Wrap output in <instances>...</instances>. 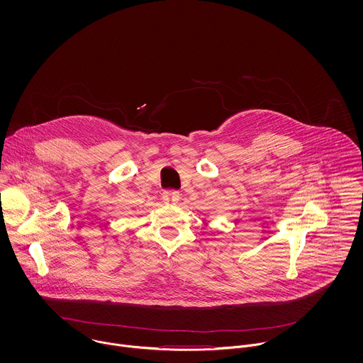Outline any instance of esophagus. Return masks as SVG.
<instances>
[{"instance_id": "34e87169", "label": "esophagus", "mask_w": 363, "mask_h": 363, "mask_svg": "<svg viewBox=\"0 0 363 363\" xmlns=\"http://www.w3.org/2000/svg\"><path fill=\"white\" fill-rule=\"evenodd\" d=\"M179 201V194L177 193H164L163 194V203L166 206H174Z\"/></svg>"}]
</instances>
